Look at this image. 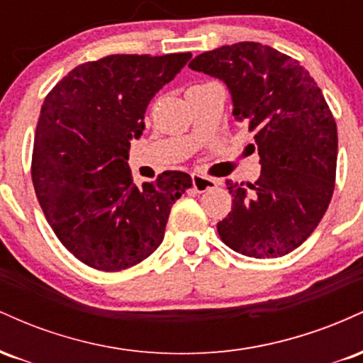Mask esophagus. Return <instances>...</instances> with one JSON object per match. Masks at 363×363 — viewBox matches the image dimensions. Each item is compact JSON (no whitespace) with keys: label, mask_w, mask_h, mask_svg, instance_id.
<instances>
[{"label":"esophagus","mask_w":363,"mask_h":363,"mask_svg":"<svg viewBox=\"0 0 363 363\" xmlns=\"http://www.w3.org/2000/svg\"><path fill=\"white\" fill-rule=\"evenodd\" d=\"M220 182L216 179L201 176V174H193V187L198 193H205V191L211 189V187L218 186Z\"/></svg>","instance_id":"esophagus-1"}]
</instances>
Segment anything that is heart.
Masks as SVG:
<instances>
[{
  "mask_svg": "<svg viewBox=\"0 0 363 363\" xmlns=\"http://www.w3.org/2000/svg\"><path fill=\"white\" fill-rule=\"evenodd\" d=\"M194 86H196V85H194Z\"/></svg>",
  "mask_w": 363,
  "mask_h": 363,
  "instance_id": "heart-1",
  "label": "heart"
}]
</instances>
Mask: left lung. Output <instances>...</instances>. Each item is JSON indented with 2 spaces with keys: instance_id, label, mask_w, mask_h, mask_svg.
<instances>
[{
  "instance_id": "1",
  "label": "left lung",
  "mask_w": 363,
  "mask_h": 363,
  "mask_svg": "<svg viewBox=\"0 0 363 363\" xmlns=\"http://www.w3.org/2000/svg\"><path fill=\"white\" fill-rule=\"evenodd\" d=\"M189 68L227 83L261 158L256 182L227 179L234 199L220 239L249 257L285 256L315 230L335 191L338 131L323 91L301 61L247 40L199 54Z\"/></svg>"
}]
</instances>
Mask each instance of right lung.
<instances>
[{"label": "right lung", "instance_id": "right-lung-1", "mask_svg": "<svg viewBox=\"0 0 363 363\" xmlns=\"http://www.w3.org/2000/svg\"><path fill=\"white\" fill-rule=\"evenodd\" d=\"M191 60L111 54L78 65L45 95L37 121L32 182L61 244L99 272H123L164 240L170 208L193 186L167 170L138 187L128 167L131 138L155 94Z\"/></svg>", "mask_w": 363, "mask_h": 363}]
</instances>
